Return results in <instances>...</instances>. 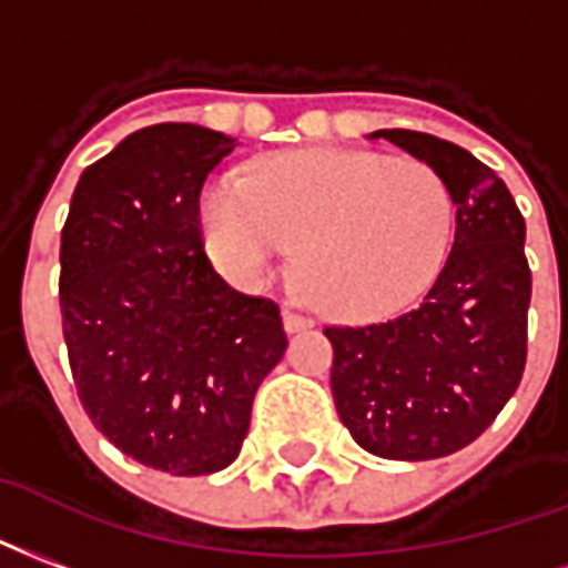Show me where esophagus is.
<instances>
[{
  "label": "esophagus",
  "instance_id": "obj_1",
  "mask_svg": "<svg viewBox=\"0 0 568 568\" xmlns=\"http://www.w3.org/2000/svg\"><path fill=\"white\" fill-rule=\"evenodd\" d=\"M312 317H305V314H300L296 308H284V329H287V333H300V329H312Z\"/></svg>",
  "mask_w": 568,
  "mask_h": 568
}]
</instances>
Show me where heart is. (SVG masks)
<instances>
[{
	"label": "heart",
	"mask_w": 568,
	"mask_h": 568,
	"mask_svg": "<svg viewBox=\"0 0 568 568\" xmlns=\"http://www.w3.org/2000/svg\"><path fill=\"white\" fill-rule=\"evenodd\" d=\"M205 242L239 284H256L300 244L296 266L324 312L369 321L429 287L448 256L454 196L424 160L296 151L254 178L221 175L202 196Z\"/></svg>",
	"instance_id": "b5f03b06"
}]
</instances>
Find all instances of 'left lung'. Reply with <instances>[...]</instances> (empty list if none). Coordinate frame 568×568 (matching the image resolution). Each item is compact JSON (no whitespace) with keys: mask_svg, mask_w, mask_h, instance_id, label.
<instances>
[{"mask_svg":"<svg viewBox=\"0 0 568 568\" xmlns=\"http://www.w3.org/2000/svg\"><path fill=\"white\" fill-rule=\"evenodd\" d=\"M448 181L457 230L417 308L363 326H324L333 345L335 412L359 448L387 459H436L494 424L527 366V223L490 165L457 144L381 130Z\"/></svg>","mask_w":568,"mask_h":568,"instance_id":"1","label":"left lung"}]
</instances>
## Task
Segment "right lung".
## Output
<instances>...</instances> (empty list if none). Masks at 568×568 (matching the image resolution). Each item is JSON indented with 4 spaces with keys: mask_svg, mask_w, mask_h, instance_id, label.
Wrapping results in <instances>:
<instances>
[{
    "mask_svg": "<svg viewBox=\"0 0 568 568\" xmlns=\"http://www.w3.org/2000/svg\"><path fill=\"white\" fill-rule=\"evenodd\" d=\"M235 139L156 123L87 165L60 244V312L78 399L126 457L169 475L226 469L260 381L287 351L278 302L214 272L205 178Z\"/></svg>",
    "mask_w": 568,
    "mask_h": 568,
    "instance_id": "1",
    "label": "right lung"
}]
</instances>
